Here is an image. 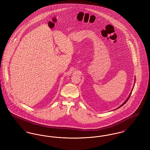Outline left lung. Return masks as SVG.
<instances>
[{"instance_id":"obj_1","label":"left lung","mask_w":150,"mask_h":150,"mask_svg":"<svg viewBox=\"0 0 150 150\" xmlns=\"http://www.w3.org/2000/svg\"><path fill=\"white\" fill-rule=\"evenodd\" d=\"M133 89H132V91H133ZM132 92H131V93H130V94H129V96L128 97V98H127V100H125V102H124V103H122V105H121V106H119V107H117V108H116V109H115V110H116V109H117V108H120V107H121V106H123V105H124V104H125V103H126V102H127V101H128V100H129V97H130V95H131V94H132Z\"/></svg>"}]
</instances>
